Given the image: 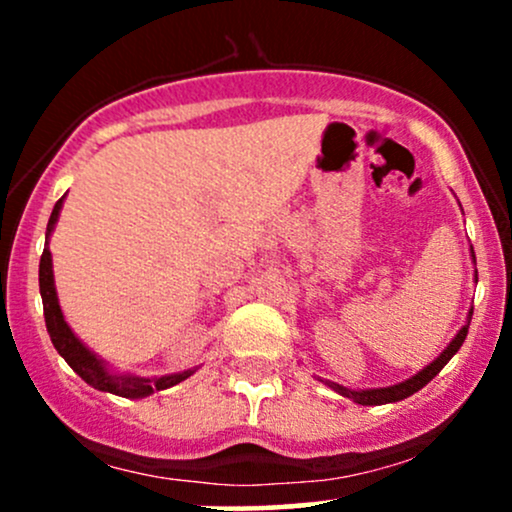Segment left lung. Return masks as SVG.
I'll return each instance as SVG.
<instances>
[{
	"label": "left lung",
	"instance_id": "obj_1",
	"mask_svg": "<svg viewBox=\"0 0 512 512\" xmlns=\"http://www.w3.org/2000/svg\"><path fill=\"white\" fill-rule=\"evenodd\" d=\"M469 322H472V313H469V320H467V325H464L462 330L457 332V337L452 339L448 349H445L443 354H440V356L436 358V361L431 363V366H426L424 370H421V373H416L414 378L404 380V383H399V385H392V387H380V390H358V392H354V390H346V387H342V385H334V383H327V385L334 387V390H337L339 395H344V397H351V399H354V402H358V404H366V407H368V404H373V407H378V404H390V402H399V399H404V397L414 395V392H419L421 387L428 385V383H431L433 378H436V375L440 373V370H443L445 363H448L450 358L457 354V349H460L464 339H467Z\"/></svg>",
	"mask_w": 512,
	"mask_h": 512
}]
</instances>
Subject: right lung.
<instances>
[{"instance_id": "obj_1", "label": "right lung", "mask_w": 512, "mask_h": 512, "mask_svg": "<svg viewBox=\"0 0 512 512\" xmlns=\"http://www.w3.org/2000/svg\"><path fill=\"white\" fill-rule=\"evenodd\" d=\"M62 199H57L55 209H52L50 214L48 236L52 228H55L57 216H60ZM38 279H40V296H43L45 327H48L52 344H55L57 354H60L64 361L72 366L74 373H79L81 380H86L88 385H93L96 390H103V392H113V395H120V397H146L154 390H166V387H173L182 383L185 378H190L192 370H187V373H178V375H163V378H154V380L134 378V375H120V378H117V375H110L101 363V358L91 354V351H88L86 346L74 337V332L69 330L67 322H64L60 303H57L55 281H52V257L48 248H45L43 255H40Z\"/></svg>"}]
</instances>
